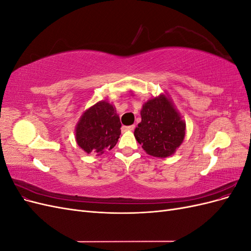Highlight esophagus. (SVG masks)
<instances>
[{
	"mask_svg": "<svg viewBox=\"0 0 251 251\" xmlns=\"http://www.w3.org/2000/svg\"><path fill=\"white\" fill-rule=\"evenodd\" d=\"M123 128L125 131H133L134 128H135V126L134 125H132V126H123Z\"/></svg>",
	"mask_w": 251,
	"mask_h": 251,
	"instance_id": "1",
	"label": "esophagus"
}]
</instances>
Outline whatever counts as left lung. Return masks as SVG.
<instances>
[{"label":"left lung","mask_w":251,"mask_h":251,"mask_svg":"<svg viewBox=\"0 0 251 251\" xmlns=\"http://www.w3.org/2000/svg\"><path fill=\"white\" fill-rule=\"evenodd\" d=\"M141 123L135 128V138L151 156L166 158L181 146L185 136V123L164 94L149 100L142 105Z\"/></svg>","instance_id":"8db88e82"}]
</instances>
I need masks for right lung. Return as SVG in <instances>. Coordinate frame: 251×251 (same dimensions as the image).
<instances>
[{
    "label": "right lung",
    "mask_w": 251,
    "mask_h": 251,
    "mask_svg": "<svg viewBox=\"0 0 251 251\" xmlns=\"http://www.w3.org/2000/svg\"><path fill=\"white\" fill-rule=\"evenodd\" d=\"M120 119L115 107L105 100L98 101L82 114L75 128L76 142L86 153L103 154L116 146Z\"/></svg>",
    "instance_id": "1"
}]
</instances>
